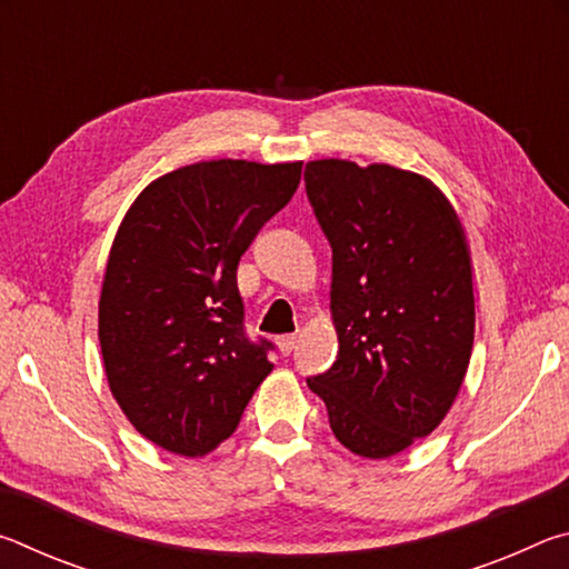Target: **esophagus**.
I'll return each instance as SVG.
<instances>
[{"instance_id": "obj_1", "label": "esophagus", "mask_w": 569, "mask_h": 569, "mask_svg": "<svg viewBox=\"0 0 569 569\" xmlns=\"http://www.w3.org/2000/svg\"><path fill=\"white\" fill-rule=\"evenodd\" d=\"M276 343H278V349H281V353H283V356H288V353H291V351L296 349V333H283V336H278Z\"/></svg>"}]
</instances>
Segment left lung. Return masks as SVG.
<instances>
[{"instance_id":"left-lung-1","label":"left lung","mask_w":569,"mask_h":569,"mask_svg":"<svg viewBox=\"0 0 569 569\" xmlns=\"http://www.w3.org/2000/svg\"><path fill=\"white\" fill-rule=\"evenodd\" d=\"M331 243L339 356L308 379L333 437L366 459L399 455L455 403L475 343L469 243L435 182L383 162H306Z\"/></svg>"}]
</instances>
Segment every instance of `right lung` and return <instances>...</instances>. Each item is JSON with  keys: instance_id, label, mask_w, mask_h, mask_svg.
Segmentation results:
<instances>
[{"instance_id": "1", "label": "right lung", "mask_w": 569, "mask_h": 569, "mask_svg": "<svg viewBox=\"0 0 569 569\" xmlns=\"http://www.w3.org/2000/svg\"><path fill=\"white\" fill-rule=\"evenodd\" d=\"M301 166L196 162L152 180L122 218L100 293L104 373L132 427L172 455L226 441L273 369V343L246 336L236 271Z\"/></svg>"}]
</instances>
